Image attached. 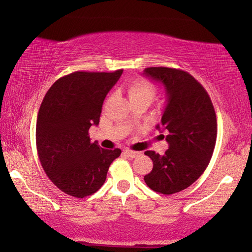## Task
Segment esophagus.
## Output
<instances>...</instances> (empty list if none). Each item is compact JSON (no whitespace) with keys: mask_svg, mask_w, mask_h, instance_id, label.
Instances as JSON below:
<instances>
[{"mask_svg":"<svg viewBox=\"0 0 252 252\" xmlns=\"http://www.w3.org/2000/svg\"><path fill=\"white\" fill-rule=\"evenodd\" d=\"M125 155H126L127 157H130V158H135L136 156L140 155V152L132 151V150H129V149H126V150H125Z\"/></svg>","mask_w":252,"mask_h":252,"instance_id":"esophagus-1","label":"esophagus"}]
</instances>
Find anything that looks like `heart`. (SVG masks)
Here are the masks:
<instances>
[{
  "label": "heart",
  "instance_id": "1",
  "mask_svg": "<svg viewBox=\"0 0 252 252\" xmlns=\"http://www.w3.org/2000/svg\"><path fill=\"white\" fill-rule=\"evenodd\" d=\"M127 94L131 99H138V97H147L152 100L156 95V88L144 80H135L127 84Z\"/></svg>",
  "mask_w": 252,
  "mask_h": 252
}]
</instances>
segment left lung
I'll list each match as a JSON object with an SVG mask.
<instances>
[{
  "label": "left lung",
  "instance_id": "1",
  "mask_svg": "<svg viewBox=\"0 0 252 252\" xmlns=\"http://www.w3.org/2000/svg\"><path fill=\"white\" fill-rule=\"evenodd\" d=\"M143 74L165 89L168 103L157 129L167 132L169 143L163 156L144 152L153 162L144 181L156 192L172 194L190 187L207 169L217 140L216 112L207 91L188 72L152 66Z\"/></svg>",
  "mask_w": 252,
  "mask_h": 252
}]
</instances>
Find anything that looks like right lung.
Returning a JSON list of instances; mask_svg holds the SVG:
<instances>
[{"label": "right lung", "instance_id": "add662e5", "mask_svg": "<svg viewBox=\"0 0 252 252\" xmlns=\"http://www.w3.org/2000/svg\"><path fill=\"white\" fill-rule=\"evenodd\" d=\"M123 70L74 72L55 81L36 120V149L46 176L63 192L84 198L103 186L120 149L91 143L89 129L100 122L102 104Z\"/></svg>", "mask_w": 252, "mask_h": 252}]
</instances>
